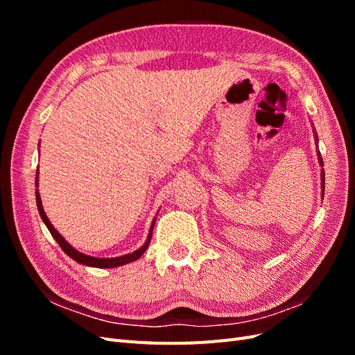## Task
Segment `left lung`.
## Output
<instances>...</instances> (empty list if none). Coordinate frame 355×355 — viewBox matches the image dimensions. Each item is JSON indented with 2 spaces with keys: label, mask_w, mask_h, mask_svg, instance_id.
I'll list each match as a JSON object with an SVG mask.
<instances>
[{
  "label": "left lung",
  "mask_w": 355,
  "mask_h": 355,
  "mask_svg": "<svg viewBox=\"0 0 355 355\" xmlns=\"http://www.w3.org/2000/svg\"><path fill=\"white\" fill-rule=\"evenodd\" d=\"M315 135V141H317V133H314ZM317 144H318V141H317ZM318 148V146H317ZM317 154H318V161H320V166L323 167V158H321V154H320V151H317ZM324 168H321V196L324 197Z\"/></svg>",
  "instance_id": "left-lung-1"
}]
</instances>
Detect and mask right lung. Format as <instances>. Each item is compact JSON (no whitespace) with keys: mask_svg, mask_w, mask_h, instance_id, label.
I'll list each match as a JSON object with an SVG mask.
<instances>
[{"mask_svg":"<svg viewBox=\"0 0 355 355\" xmlns=\"http://www.w3.org/2000/svg\"><path fill=\"white\" fill-rule=\"evenodd\" d=\"M35 187H38V171H37V178H35ZM35 198H37V207H38V211H40V216L42 219V222L46 223V227L49 228L50 234L53 235V239H55L58 241V244L60 245V249L65 252L69 257H72V259L75 262H78L81 265H85V266H94V268H115V266H120V265H125V263H130L136 259H139L141 257L145 250L148 249L149 243H151V237H153V230H154V223H155V219L153 220V225H151V230H149V234H148V239L145 241V244L142 247H139L137 250H135L133 253H128V254H123V256H118V257H94V256H89V254H84L78 250H75L73 247L62 237V235L55 230V227L50 223L47 214L44 211V209H42V202H41V197H40V192L38 189L35 191Z\"/></svg>","mask_w":355,"mask_h":355,"instance_id":"1","label":"right lung"}]
</instances>
